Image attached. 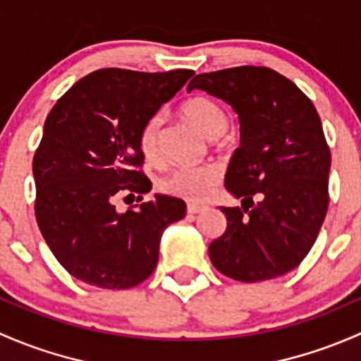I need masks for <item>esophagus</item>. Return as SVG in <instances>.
I'll list each match as a JSON object with an SVG mask.
<instances>
[{"instance_id": "1", "label": "esophagus", "mask_w": 361, "mask_h": 361, "mask_svg": "<svg viewBox=\"0 0 361 361\" xmlns=\"http://www.w3.org/2000/svg\"><path fill=\"white\" fill-rule=\"evenodd\" d=\"M205 210V207L203 205H198V203H188V214L195 215V214H200V212Z\"/></svg>"}]
</instances>
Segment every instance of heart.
<instances>
[{"instance_id":"1","label":"heart","mask_w":361,"mask_h":361,"mask_svg":"<svg viewBox=\"0 0 361 361\" xmlns=\"http://www.w3.org/2000/svg\"><path fill=\"white\" fill-rule=\"evenodd\" d=\"M180 113L185 120L198 126L208 139L219 137L228 126V113L217 100L207 95H195L184 100L180 106ZM163 116L159 113L153 114L146 120L139 133V147L144 158L149 163L161 161V147H159V128H161ZM219 179V172L214 165L198 166H179L172 170L159 182V188L173 196H180L185 200H202L203 196L214 188Z\"/></svg>"}]
</instances>
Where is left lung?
<instances>
[{"label": "left lung", "instance_id": "8db88e82", "mask_svg": "<svg viewBox=\"0 0 361 361\" xmlns=\"http://www.w3.org/2000/svg\"><path fill=\"white\" fill-rule=\"evenodd\" d=\"M195 88L231 104L241 123L224 179L241 207H221L228 228L208 247L210 261L245 283L287 274L310 254L329 210L330 147L317 107L262 66L198 74L188 92Z\"/></svg>", "mask_w": 361, "mask_h": 361}]
</instances>
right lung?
<instances>
[{
  "label": "right lung",
  "instance_id": "obj_1",
  "mask_svg": "<svg viewBox=\"0 0 361 361\" xmlns=\"http://www.w3.org/2000/svg\"><path fill=\"white\" fill-rule=\"evenodd\" d=\"M192 74L99 69L76 81L48 113L32 158L36 222L76 280L109 290L142 283L158 262L165 228L184 219L185 203L170 196L158 195L123 214L114 202L142 200L151 191L139 133Z\"/></svg>",
  "mask_w": 361,
  "mask_h": 361
}]
</instances>
